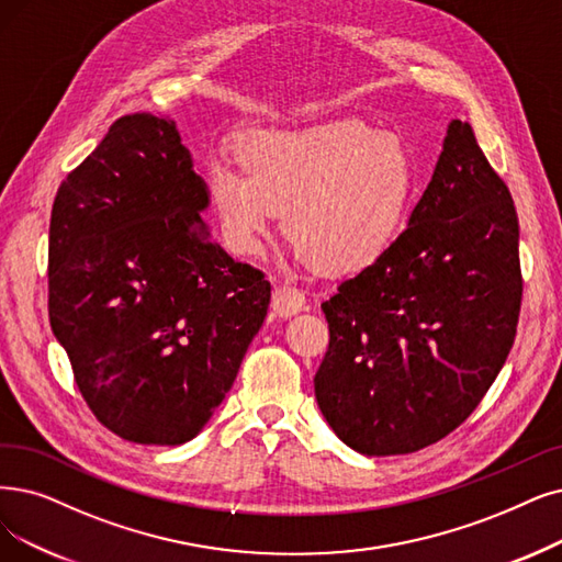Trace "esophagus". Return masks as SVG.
Here are the masks:
<instances>
[{
    "instance_id": "esophagus-1",
    "label": "esophagus",
    "mask_w": 562,
    "mask_h": 562,
    "mask_svg": "<svg viewBox=\"0 0 562 562\" xmlns=\"http://www.w3.org/2000/svg\"><path fill=\"white\" fill-rule=\"evenodd\" d=\"M306 306V297L297 285H290V283H281L274 288V295H272V308L279 313V316H295L302 308Z\"/></svg>"
}]
</instances>
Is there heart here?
Instances as JSON below:
<instances>
[{
	"label": "heart",
	"mask_w": 562,
	"mask_h": 562,
	"mask_svg": "<svg viewBox=\"0 0 562 562\" xmlns=\"http://www.w3.org/2000/svg\"><path fill=\"white\" fill-rule=\"evenodd\" d=\"M237 159L241 169L216 159L205 172L221 239L237 256L260 254L283 205L285 237L323 272L385 256L415 193L408 143L357 120L254 128L237 140Z\"/></svg>",
	"instance_id": "1"
}]
</instances>
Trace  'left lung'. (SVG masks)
Wrapping results in <instances>:
<instances>
[{
	"mask_svg": "<svg viewBox=\"0 0 562 562\" xmlns=\"http://www.w3.org/2000/svg\"><path fill=\"white\" fill-rule=\"evenodd\" d=\"M521 293L509 189L452 120L408 228L321 304L329 348L313 385L334 434L367 457L452 434L505 364Z\"/></svg>",
	"mask_w": 562,
	"mask_h": 562,
	"instance_id": "left-lung-1",
	"label": "left lung"
}]
</instances>
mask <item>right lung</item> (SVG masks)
<instances>
[{
	"instance_id": "right-lung-1",
	"label": "right lung",
	"mask_w": 562,
	"mask_h": 562,
	"mask_svg": "<svg viewBox=\"0 0 562 562\" xmlns=\"http://www.w3.org/2000/svg\"><path fill=\"white\" fill-rule=\"evenodd\" d=\"M205 179L172 120L120 117L57 189L48 316L97 419L182 445L233 387L272 285L210 239Z\"/></svg>"
}]
</instances>
